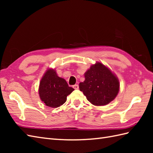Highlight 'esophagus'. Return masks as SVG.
Masks as SVG:
<instances>
[{"label":"esophagus","instance_id":"1","mask_svg":"<svg viewBox=\"0 0 153 153\" xmlns=\"http://www.w3.org/2000/svg\"><path fill=\"white\" fill-rule=\"evenodd\" d=\"M73 88L75 89H79V85H77V84H76V85H74Z\"/></svg>","mask_w":153,"mask_h":153}]
</instances>
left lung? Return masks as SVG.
I'll list each match as a JSON object with an SVG mask.
<instances>
[{"instance_id":"obj_1","label":"left lung","mask_w":153,"mask_h":153,"mask_svg":"<svg viewBox=\"0 0 153 153\" xmlns=\"http://www.w3.org/2000/svg\"><path fill=\"white\" fill-rule=\"evenodd\" d=\"M120 89L118 79L100 62L92 65L85 73V81L79 83V90L95 106H103L116 98Z\"/></svg>"}]
</instances>
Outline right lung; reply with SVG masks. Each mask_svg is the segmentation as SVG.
<instances>
[{
	"label": "right lung",
	"mask_w": 153,
	"mask_h": 153,
	"mask_svg": "<svg viewBox=\"0 0 153 153\" xmlns=\"http://www.w3.org/2000/svg\"><path fill=\"white\" fill-rule=\"evenodd\" d=\"M74 90L68 86L66 80L58 76L56 71L48 69L40 82L39 94L47 106L56 108L66 101L67 96Z\"/></svg>",
	"instance_id": "add662e5"
}]
</instances>
